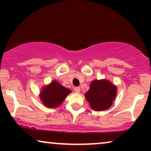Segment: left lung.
I'll list each match as a JSON object with an SVG mask.
<instances>
[{
	"mask_svg": "<svg viewBox=\"0 0 151 151\" xmlns=\"http://www.w3.org/2000/svg\"><path fill=\"white\" fill-rule=\"evenodd\" d=\"M71 92L70 89L62 86L59 81L52 80L50 84L43 86L39 96L46 107L57 108L63 103Z\"/></svg>",
	"mask_w": 151,
	"mask_h": 151,
	"instance_id": "obj_1",
	"label": "left lung"
}]
</instances>
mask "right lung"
Segmentation results:
<instances>
[{
    "label": "right lung",
    "instance_id": "add662e5",
    "mask_svg": "<svg viewBox=\"0 0 151 151\" xmlns=\"http://www.w3.org/2000/svg\"><path fill=\"white\" fill-rule=\"evenodd\" d=\"M116 93V86L111 81L106 79H94L90 84L85 98L93 110L101 111L111 106Z\"/></svg>",
    "mask_w": 151,
    "mask_h": 151
}]
</instances>
